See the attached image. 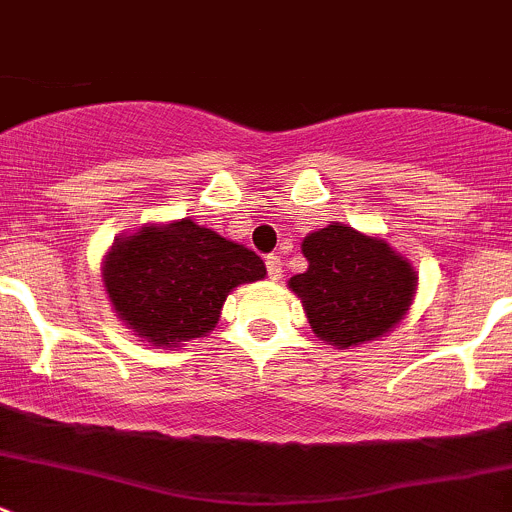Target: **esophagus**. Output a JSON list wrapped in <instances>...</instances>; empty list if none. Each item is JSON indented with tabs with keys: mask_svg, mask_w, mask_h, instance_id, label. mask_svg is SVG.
<instances>
[{
	"mask_svg": "<svg viewBox=\"0 0 512 512\" xmlns=\"http://www.w3.org/2000/svg\"><path fill=\"white\" fill-rule=\"evenodd\" d=\"M265 265H267V275H270V280H280L282 277V262H280V257L277 255H270L265 260Z\"/></svg>",
	"mask_w": 512,
	"mask_h": 512,
	"instance_id": "esophagus-1",
	"label": "esophagus"
}]
</instances>
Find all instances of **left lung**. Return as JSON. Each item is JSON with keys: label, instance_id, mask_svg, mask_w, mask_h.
Instances as JSON below:
<instances>
[{"label": "left lung", "instance_id": "obj_1", "mask_svg": "<svg viewBox=\"0 0 512 512\" xmlns=\"http://www.w3.org/2000/svg\"><path fill=\"white\" fill-rule=\"evenodd\" d=\"M307 270L287 287L300 297L315 337L350 350L388 335L418 292V272L385 237L342 222L302 240Z\"/></svg>", "mask_w": 512, "mask_h": 512}]
</instances>
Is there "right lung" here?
Here are the masks:
<instances>
[{
  "label": "right lung",
  "instance_id": "obj_1",
  "mask_svg": "<svg viewBox=\"0 0 512 512\" xmlns=\"http://www.w3.org/2000/svg\"><path fill=\"white\" fill-rule=\"evenodd\" d=\"M265 275L255 252L187 217L119 235L102 260L112 310L155 347H180L215 330L227 295Z\"/></svg>",
  "mask_w": 512,
  "mask_h": 512
}]
</instances>
